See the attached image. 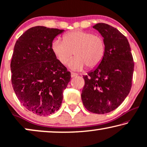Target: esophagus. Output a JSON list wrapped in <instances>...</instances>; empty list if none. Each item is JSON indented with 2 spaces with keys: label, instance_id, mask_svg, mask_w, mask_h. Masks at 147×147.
<instances>
[{
  "label": "esophagus",
  "instance_id": "obj_1",
  "mask_svg": "<svg viewBox=\"0 0 147 147\" xmlns=\"http://www.w3.org/2000/svg\"><path fill=\"white\" fill-rule=\"evenodd\" d=\"M77 76H78V74L77 73H75V72H71V77H77Z\"/></svg>",
  "mask_w": 147,
  "mask_h": 147
}]
</instances>
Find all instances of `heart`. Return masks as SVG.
Returning a JSON list of instances; mask_svg holds the SVG:
<instances>
[{
	"label": "heart",
	"instance_id": "heart-1",
	"mask_svg": "<svg viewBox=\"0 0 147 147\" xmlns=\"http://www.w3.org/2000/svg\"><path fill=\"white\" fill-rule=\"evenodd\" d=\"M105 42L100 35L83 30L68 32L63 41L56 39L52 42V50L58 61L66 65L75 54L76 57L69 63L72 70H80L87 66L93 69L98 66L105 54Z\"/></svg>",
	"mask_w": 147,
	"mask_h": 147
}]
</instances>
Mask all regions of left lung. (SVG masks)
Listing matches in <instances>:
<instances>
[{
  "mask_svg": "<svg viewBox=\"0 0 147 147\" xmlns=\"http://www.w3.org/2000/svg\"><path fill=\"white\" fill-rule=\"evenodd\" d=\"M93 27L104 38L105 54L95 70L83 76L81 99L88 111L103 114L116 109L128 96L134 64L128 41L120 31L103 23Z\"/></svg>",
  "mask_w": 147,
  "mask_h": 147,
  "instance_id": "8db88e82",
  "label": "left lung"
}]
</instances>
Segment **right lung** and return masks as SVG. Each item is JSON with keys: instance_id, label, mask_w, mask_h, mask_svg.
I'll use <instances>...</instances> for the list:
<instances>
[{"instance_id": "1", "label": "right lung", "mask_w": 147, "mask_h": 147, "mask_svg": "<svg viewBox=\"0 0 147 147\" xmlns=\"http://www.w3.org/2000/svg\"><path fill=\"white\" fill-rule=\"evenodd\" d=\"M63 30L36 26L15 43L11 62V83L17 98L27 109L48 116L59 109L70 72L58 61L52 44Z\"/></svg>"}]
</instances>
